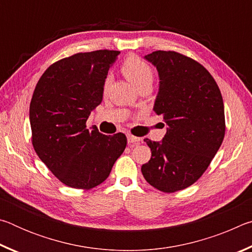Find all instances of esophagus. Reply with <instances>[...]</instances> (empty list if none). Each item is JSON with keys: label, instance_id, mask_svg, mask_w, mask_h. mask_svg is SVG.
<instances>
[{"label": "esophagus", "instance_id": "1", "mask_svg": "<svg viewBox=\"0 0 252 252\" xmlns=\"http://www.w3.org/2000/svg\"><path fill=\"white\" fill-rule=\"evenodd\" d=\"M140 142V138H136V136H133L129 134L127 135V143L129 144H138Z\"/></svg>", "mask_w": 252, "mask_h": 252}]
</instances>
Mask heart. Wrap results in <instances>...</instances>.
<instances>
[{"mask_svg": "<svg viewBox=\"0 0 252 252\" xmlns=\"http://www.w3.org/2000/svg\"><path fill=\"white\" fill-rule=\"evenodd\" d=\"M122 72L126 78L134 84L136 88L146 82H152V70L150 65L141 58L131 55L122 64ZM109 83V79L105 81V87Z\"/></svg>", "mask_w": 252, "mask_h": 252, "instance_id": "heart-1", "label": "heart"}]
</instances>
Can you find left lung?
I'll list each match as a JSON object with an SVG mask.
<instances>
[{
  "label": "left lung",
  "instance_id": "1",
  "mask_svg": "<svg viewBox=\"0 0 252 252\" xmlns=\"http://www.w3.org/2000/svg\"><path fill=\"white\" fill-rule=\"evenodd\" d=\"M159 74L153 111L163 117L162 141H144L151 159L141 171L156 189H186L206 171L224 138V106L212 75L194 60L173 51L144 55Z\"/></svg>",
  "mask_w": 252,
  "mask_h": 252
}]
</instances>
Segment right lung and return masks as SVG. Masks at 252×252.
Returning <instances> with one entry per match:
<instances>
[{"label":"right lung","mask_w":252,"mask_h":252,"mask_svg":"<svg viewBox=\"0 0 252 252\" xmlns=\"http://www.w3.org/2000/svg\"><path fill=\"white\" fill-rule=\"evenodd\" d=\"M119 51L76 53L49 66L30 104L32 143L60 181L91 189L109 177L126 147V136L102 134L85 122L102 102L104 82Z\"/></svg>","instance_id":"obj_1"}]
</instances>
